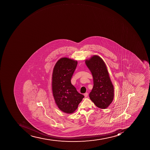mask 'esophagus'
Segmentation results:
<instances>
[{
  "label": "esophagus",
  "mask_w": 150,
  "mask_h": 150,
  "mask_svg": "<svg viewBox=\"0 0 150 150\" xmlns=\"http://www.w3.org/2000/svg\"><path fill=\"white\" fill-rule=\"evenodd\" d=\"M84 97H87L88 96V93H85L84 94Z\"/></svg>",
  "instance_id": "obj_1"
}]
</instances>
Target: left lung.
I'll return each instance as SVG.
<instances>
[{"label":"left lung","mask_w":150,"mask_h":150,"mask_svg":"<svg viewBox=\"0 0 150 150\" xmlns=\"http://www.w3.org/2000/svg\"><path fill=\"white\" fill-rule=\"evenodd\" d=\"M85 63L93 79V87L89 97L98 108H106L113 101L114 89L106 65L103 60L96 55L86 60Z\"/></svg>","instance_id":"8db88e82"}]
</instances>
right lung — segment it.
I'll use <instances>...</instances> for the list:
<instances>
[{"label": "right lung", "mask_w": 150, "mask_h": 150, "mask_svg": "<svg viewBox=\"0 0 150 150\" xmlns=\"http://www.w3.org/2000/svg\"><path fill=\"white\" fill-rule=\"evenodd\" d=\"M78 64L72 59L62 57L56 63L52 74V91L55 102L60 110L71 114L84 98L71 83Z\"/></svg>", "instance_id": "1"}]
</instances>
